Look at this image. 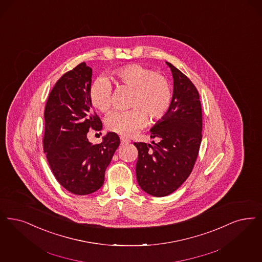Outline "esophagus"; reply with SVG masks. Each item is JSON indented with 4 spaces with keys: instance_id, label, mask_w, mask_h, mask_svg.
<instances>
[{
    "instance_id": "obj_1",
    "label": "esophagus",
    "mask_w": 262,
    "mask_h": 262,
    "mask_svg": "<svg viewBox=\"0 0 262 262\" xmlns=\"http://www.w3.org/2000/svg\"><path fill=\"white\" fill-rule=\"evenodd\" d=\"M128 143H129V139H127V138L124 137V136H122V137H121V144H122V145L128 144Z\"/></svg>"
}]
</instances>
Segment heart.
Here are the masks:
<instances>
[{
    "instance_id": "1",
    "label": "heart",
    "mask_w": 262,
    "mask_h": 262,
    "mask_svg": "<svg viewBox=\"0 0 262 262\" xmlns=\"http://www.w3.org/2000/svg\"><path fill=\"white\" fill-rule=\"evenodd\" d=\"M113 78L122 85L134 90L127 111H115L106 119L109 130L122 136H132L145 126L148 118L152 122L164 119L172 103V89L168 78L156 73L142 64H126L115 69ZM112 84L104 78L95 79L90 85L91 104L106 113L112 104Z\"/></svg>"
}]
</instances>
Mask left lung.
Wrapping results in <instances>:
<instances>
[{
  "instance_id": "8db88e82",
  "label": "left lung",
  "mask_w": 262,
  "mask_h": 262,
  "mask_svg": "<svg viewBox=\"0 0 262 262\" xmlns=\"http://www.w3.org/2000/svg\"><path fill=\"white\" fill-rule=\"evenodd\" d=\"M172 103L167 116L151 128L153 145L135 142L138 150L136 179L143 191L165 197L188 178L199 154L203 116L198 90L171 63Z\"/></svg>"
}]
</instances>
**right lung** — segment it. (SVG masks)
I'll return each instance as SVG.
<instances>
[{
	"mask_svg": "<svg viewBox=\"0 0 262 262\" xmlns=\"http://www.w3.org/2000/svg\"><path fill=\"white\" fill-rule=\"evenodd\" d=\"M92 68L80 63L62 75L45 106L42 147L56 180L75 195H88L103 185L120 137L108 133L99 144H92L88 132L101 130L102 122L92 108L89 89Z\"/></svg>",
	"mask_w": 262,
	"mask_h": 262,
	"instance_id": "right-lung-1",
	"label": "right lung"
}]
</instances>
